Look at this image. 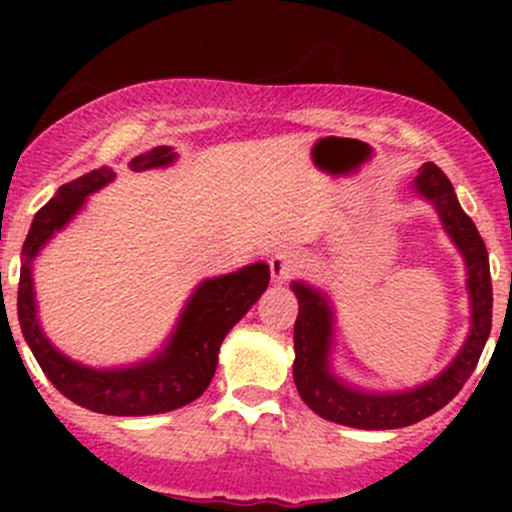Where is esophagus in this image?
I'll use <instances>...</instances> for the list:
<instances>
[{"label": "esophagus", "instance_id": "34e87169", "mask_svg": "<svg viewBox=\"0 0 512 512\" xmlns=\"http://www.w3.org/2000/svg\"><path fill=\"white\" fill-rule=\"evenodd\" d=\"M297 272H299V257L294 255V252L282 250L270 257V277L275 285H287Z\"/></svg>", "mask_w": 512, "mask_h": 512}]
</instances>
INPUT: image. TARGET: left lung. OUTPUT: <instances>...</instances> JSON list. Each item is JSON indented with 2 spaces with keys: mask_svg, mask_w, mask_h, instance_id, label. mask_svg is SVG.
<instances>
[{
  "mask_svg": "<svg viewBox=\"0 0 512 512\" xmlns=\"http://www.w3.org/2000/svg\"><path fill=\"white\" fill-rule=\"evenodd\" d=\"M411 190L438 213L443 230L466 262V289L471 304V329L451 364L423 384L404 391H376L342 379L332 366L334 307L322 289L292 282L299 314L294 322V384L304 404L317 416L364 431L404 428L436 414L448 404L476 369L490 334L493 285L488 250L473 220L463 213L451 180L436 163H423Z\"/></svg>",
  "mask_w": 512,
  "mask_h": 512,
  "instance_id": "obj_1",
  "label": "left lung"
}]
</instances>
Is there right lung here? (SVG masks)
Wrapping results in <instances>:
<instances>
[{
    "label": "right lung",
    "instance_id": "right-lung-1",
    "mask_svg": "<svg viewBox=\"0 0 512 512\" xmlns=\"http://www.w3.org/2000/svg\"><path fill=\"white\" fill-rule=\"evenodd\" d=\"M178 160L170 146H156L131 158V170L168 168ZM116 178L111 168H98L61 185L54 198L34 215L22 247L17 314L24 339L46 379L74 404L108 416H153L175 411L198 399L215 376L220 344L247 309L270 285V265L252 262L230 275L208 277L193 289L173 332L153 356L126 366L81 364L51 344L39 322L34 289V260L46 242L84 210L89 195Z\"/></svg>",
    "mask_w": 512,
    "mask_h": 512
}]
</instances>
